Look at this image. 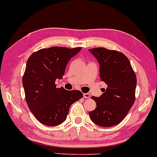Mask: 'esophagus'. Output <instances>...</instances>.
<instances>
[{
    "mask_svg": "<svg viewBox=\"0 0 157 157\" xmlns=\"http://www.w3.org/2000/svg\"><path fill=\"white\" fill-rule=\"evenodd\" d=\"M83 97L85 98H90V94H88V93H85V94H83Z\"/></svg>",
    "mask_w": 157,
    "mask_h": 157,
    "instance_id": "esophagus-1",
    "label": "esophagus"
}]
</instances>
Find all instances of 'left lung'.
I'll use <instances>...</instances> for the list:
<instances>
[{"label": "left lung", "mask_w": 157, "mask_h": 157, "mask_svg": "<svg viewBox=\"0 0 157 157\" xmlns=\"http://www.w3.org/2000/svg\"><path fill=\"white\" fill-rule=\"evenodd\" d=\"M98 59L100 78L107 85L101 97H92L97 107L89 113L99 126L111 127L122 122L135 100L137 78L125 54L104 48L88 50Z\"/></svg>", "instance_id": "8db88e82"}]
</instances>
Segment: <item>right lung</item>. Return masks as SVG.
Instances as JSON below:
<instances>
[{"mask_svg":"<svg viewBox=\"0 0 157 157\" xmlns=\"http://www.w3.org/2000/svg\"><path fill=\"white\" fill-rule=\"evenodd\" d=\"M82 48L51 47L33 53L26 63L22 76L25 101L31 112L41 123L56 126L67 119L71 105L83 97L78 90L56 88L69 59Z\"/></svg>","mask_w":157,"mask_h":157,"instance_id":"1","label":"right lung"}]
</instances>
